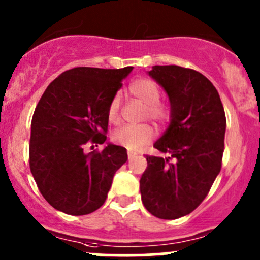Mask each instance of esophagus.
<instances>
[{
  "mask_svg": "<svg viewBox=\"0 0 260 260\" xmlns=\"http://www.w3.org/2000/svg\"><path fill=\"white\" fill-rule=\"evenodd\" d=\"M137 156V153H136V152H128V158L129 159H132V158H135V157Z\"/></svg>",
  "mask_w": 260,
  "mask_h": 260,
  "instance_id": "obj_1",
  "label": "esophagus"
}]
</instances>
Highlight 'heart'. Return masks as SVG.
I'll use <instances>...</instances> for the list:
<instances>
[{"mask_svg":"<svg viewBox=\"0 0 260 260\" xmlns=\"http://www.w3.org/2000/svg\"><path fill=\"white\" fill-rule=\"evenodd\" d=\"M129 93L146 106V115L158 124H165L170 119V109L164 103H159L161 90L153 80L142 78L133 81L129 85ZM107 118L109 123L117 124L120 120V98L114 95L107 108ZM153 138V128L148 124L124 125L112 133V141L129 151H137L151 142Z\"/></svg>","mask_w":260,"mask_h":260,"instance_id":"b5f03b06","label":"heart"}]
</instances>
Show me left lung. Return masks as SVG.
<instances>
[{"label":"left lung","mask_w":260,"mask_h":260,"mask_svg":"<svg viewBox=\"0 0 260 260\" xmlns=\"http://www.w3.org/2000/svg\"><path fill=\"white\" fill-rule=\"evenodd\" d=\"M148 75L169 95L171 119L153 145L169 157L146 156L141 196L156 217L179 219L203 203L221 170L226 118L216 88L201 73L154 65Z\"/></svg>","instance_id":"1"}]
</instances>
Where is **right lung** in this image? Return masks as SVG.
<instances>
[{"label": "right lung", "instance_id": "obj_1", "mask_svg": "<svg viewBox=\"0 0 260 260\" xmlns=\"http://www.w3.org/2000/svg\"><path fill=\"white\" fill-rule=\"evenodd\" d=\"M74 68L52 80L31 120L30 170L41 195L56 210L86 215L106 201L118 169L128 156L124 147L108 143L86 153L88 143L107 140V108L132 72Z\"/></svg>", "mask_w": 260, "mask_h": 260}]
</instances>
